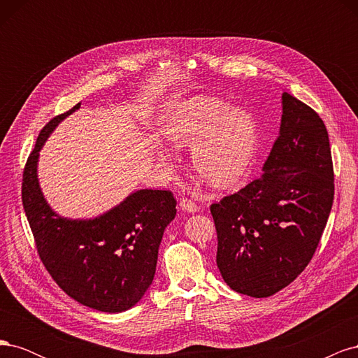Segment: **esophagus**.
Listing matches in <instances>:
<instances>
[{
	"instance_id": "34e87169",
	"label": "esophagus",
	"mask_w": 358,
	"mask_h": 358,
	"mask_svg": "<svg viewBox=\"0 0 358 358\" xmlns=\"http://www.w3.org/2000/svg\"><path fill=\"white\" fill-rule=\"evenodd\" d=\"M180 208H182L183 210L189 212V213H194V212H197V210L200 209L199 204L194 203V201L189 200V199H182V200H180Z\"/></svg>"
}]
</instances>
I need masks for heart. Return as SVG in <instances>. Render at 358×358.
<instances>
[{"mask_svg": "<svg viewBox=\"0 0 358 358\" xmlns=\"http://www.w3.org/2000/svg\"><path fill=\"white\" fill-rule=\"evenodd\" d=\"M164 131L178 146L194 142L192 164L213 187H227L239 179L251 164L257 148L252 115L209 95L182 103Z\"/></svg>", "mask_w": 358, "mask_h": 358, "instance_id": "heart-1", "label": "heart"}]
</instances>
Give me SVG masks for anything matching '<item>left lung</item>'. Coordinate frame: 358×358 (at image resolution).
<instances>
[{
  "instance_id": "8db88e82",
  "label": "left lung",
  "mask_w": 358,
  "mask_h": 358,
  "mask_svg": "<svg viewBox=\"0 0 358 358\" xmlns=\"http://www.w3.org/2000/svg\"><path fill=\"white\" fill-rule=\"evenodd\" d=\"M334 199L327 128L282 94L280 131L262 175L210 204L216 264L231 289L268 297L288 287L315 254Z\"/></svg>"
}]
</instances>
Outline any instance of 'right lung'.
<instances>
[{
  "mask_svg": "<svg viewBox=\"0 0 358 358\" xmlns=\"http://www.w3.org/2000/svg\"><path fill=\"white\" fill-rule=\"evenodd\" d=\"M43 127L22 176V204L37 254L58 287L76 301L101 312L127 310L152 284L158 248L175 220L176 199L169 189H140L100 218L71 221L53 212L37 180L38 150L64 117Z\"/></svg>",
  "mask_w": 358,
  "mask_h": 358,
  "instance_id": "obj_1",
  "label": "right lung"
}]
</instances>
